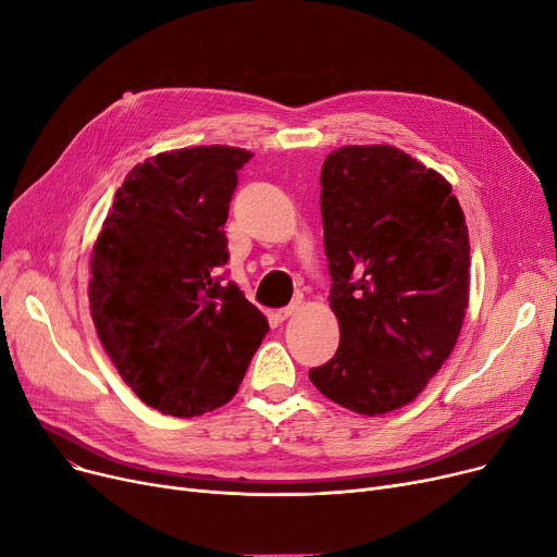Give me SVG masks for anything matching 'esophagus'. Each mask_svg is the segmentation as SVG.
<instances>
[{
	"label": "esophagus",
	"instance_id": "1",
	"mask_svg": "<svg viewBox=\"0 0 557 557\" xmlns=\"http://www.w3.org/2000/svg\"><path fill=\"white\" fill-rule=\"evenodd\" d=\"M296 311H298V302L288 305V307H284V309H277V311H275V320H277V323H284V320H286L288 315H294Z\"/></svg>",
	"mask_w": 557,
	"mask_h": 557
}]
</instances>
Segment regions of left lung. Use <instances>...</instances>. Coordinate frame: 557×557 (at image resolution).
I'll return each mask as SVG.
<instances>
[{
	"instance_id": "1",
	"label": "left lung",
	"mask_w": 557,
	"mask_h": 557,
	"mask_svg": "<svg viewBox=\"0 0 557 557\" xmlns=\"http://www.w3.org/2000/svg\"><path fill=\"white\" fill-rule=\"evenodd\" d=\"M336 355L311 384L361 416L413 401L458 341L470 237L451 185L388 144L343 146L320 171Z\"/></svg>"
}]
</instances>
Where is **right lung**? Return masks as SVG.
<instances>
[{
    "instance_id": "add662e5",
    "label": "right lung",
    "mask_w": 557,
    "mask_h": 557,
    "mask_svg": "<svg viewBox=\"0 0 557 557\" xmlns=\"http://www.w3.org/2000/svg\"><path fill=\"white\" fill-rule=\"evenodd\" d=\"M250 158L212 144L137 164L92 248L97 334L124 382L164 416L230 401L269 332L242 288L219 275L237 171Z\"/></svg>"
}]
</instances>
